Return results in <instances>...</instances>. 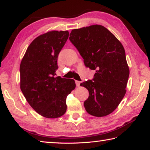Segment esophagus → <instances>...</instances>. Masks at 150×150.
I'll list each match as a JSON object with an SVG mask.
<instances>
[{
  "label": "esophagus",
  "instance_id": "34e87169",
  "mask_svg": "<svg viewBox=\"0 0 150 150\" xmlns=\"http://www.w3.org/2000/svg\"><path fill=\"white\" fill-rule=\"evenodd\" d=\"M81 81H75V83H76V85L77 86H80V84H81Z\"/></svg>",
  "mask_w": 150,
  "mask_h": 150
}]
</instances>
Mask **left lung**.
Instances as JSON below:
<instances>
[{"label": "left lung", "instance_id": "obj_1", "mask_svg": "<svg viewBox=\"0 0 150 150\" xmlns=\"http://www.w3.org/2000/svg\"><path fill=\"white\" fill-rule=\"evenodd\" d=\"M70 41L84 59V65L95 70L93 81L81 83L89 96L84 102L87 113L100 117L113 112L126 94L129 68L121 42L100 25L73 29Z\"/></svg>", "mask_w": 150, "mask_h": 150}]
</instances>
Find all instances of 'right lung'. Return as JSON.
Instances as JSON below:
<instances>
[{
  "mask_svg": "<svg viewBox=\"0 0 150 150\" xmlns=\"http://www.w3.org/2000/svg\"><path fill=\"white\" fill-rule=\"evenodd\" d=\"M69 37L68 31H50L29 45L21 59L20 88L31 108L48 119L66 112V98L75 88V81L56 77L58 56Z\"/></svg>",
  "mask_w": 150,
  "mask_h": 150,
  "instance_id": "add662e5",
  "label": "right lung"
}]
</instances>
